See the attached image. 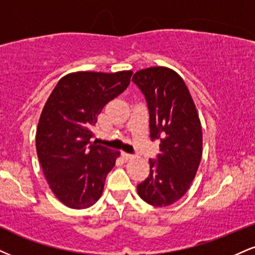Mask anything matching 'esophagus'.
Here are the masks:
<instances>
[{"label":"esophagus","mask_w":255,"mask_h":255,"mask_svg":"<svg viewBox=\"0 0 255 255\" xmlns=\"http://www.w3.org/2000/svg\"><path fill=\"white\" fill-rule=\"evenodd\" d=\"M121 155H122V159H124V160H126V161L129 160V159H133L134 158L131 154H128V153H125V152H122Z\"/></svg>","instance_id":"obj_1"}]
</instances>
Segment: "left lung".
Listing matches in <instances>:
<instances>
[{"mask_svg":"<svg viewBox=\"0 0 255 255\" xmlns=\"http://www.w3.org/2000/svg\"><path fill=\"white\" fill-rule=\"evenodd\" d=\"M145 95L151 139L159 141L157 160L137 185V195L154 207H168L188 191L202 158L201 120L185 82L172 69L152 66L131 79Z\"/></svg>","mask_w":255,"mask_h":255,"instance_id":"8db88e82","label":"left lung"}]
</instances>
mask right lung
<instances>
[{"mask_svg":"<svg viewBox=\"0 0 255 255\" xmlns=\"http://www.w3.org/2000/svg\"><path fill=\"white\" fill-rule=\"evenodd\" d=\"M133 71H78L64 76L46 101L36 128V153L53 195L66 207L85 209L102 196L119 151L91 142L107 103L124 93Z\"/></svg>","mask_w":255,"mask_h":255,"instance_id":"right-lung-1","label":"right lung"}]
</instances>
